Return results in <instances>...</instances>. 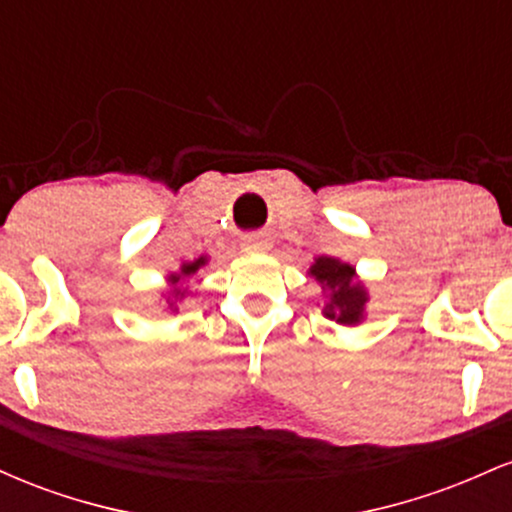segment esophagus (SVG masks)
<instances>
[{"label": "esophagus", "instance_id": "1", "mask_svg": "<svg viewBox=\"0 0 512 512\" xmlns=\"http://www.w3.org/2000/svg\"><path fill=\"white\" fill-rule=\"evenodd\" d=\"M243 250L245 252H264L269 250V240L262 233H252V236L243 238Z\"/></svg>", "mask_w": 512, "mask_h": 512}]
</instances>
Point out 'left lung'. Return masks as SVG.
Segmentation results:
<instances>
[{
    "mask_svg": "<svg viewBox=\"0 0 512 512\" xmlns=\"http://www.w3.org/2000/svg\"><path fill=\"white\" fill-rule=\"evenodd\" d=\"M310 276H315L322 289L330 293V303L325 305V317L339 322V325H358L363 320L368 293L361 281H356V269L351 264L322 255L310 267Z\"/></svg>",
    "mask_w": 512,
    "mask_h": 512,
    "instance_id": "1",
    "label": "left lung"
}]
</instances>
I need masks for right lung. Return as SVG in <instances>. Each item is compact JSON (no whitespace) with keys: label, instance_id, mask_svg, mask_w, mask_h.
Wrapping results in <instances>:
<instances>
[{"label":"right lung","instance_id":"right-lung-1","mask_svg":"<svg viewBox=\"0 0 512 512\" xmlns=\"http://www.w3.org/2000/svg\"><path fill=\"white\" fill-rule=\"evenodd\" d=\"M204 264H207V257H197L195 262H185L180 267V272H175V274H170L168 276V284H170V296H168V305L170 308H175V301H180V298H185V289H182V281L185 279H190L192 274H197V269L199 267H204ZM178 310V308H175Z\"/></svg>","mask_w":512,"mask_h":512}]
</instances>
